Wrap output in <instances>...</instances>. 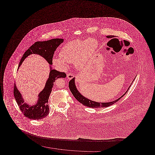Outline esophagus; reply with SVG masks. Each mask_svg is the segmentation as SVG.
I'll return each mask as SVG.
<instances>
[{
  "mask_svg": "<svg viewBox=\"0 0 155 155\" xmlns=\"http://www.w3.org/2000/svg\"><path fill=\"white\" fill-rule=\"evenodd\" d=\"M74 75L71 73H69V74H67V77L68 80H71L73 78H74Z\"/></svg>",
  "mask_w": 155,
  "mask_h": 155,
  "instance_id": "34e87169",
  "label": "esophagus"
}]
</instances>
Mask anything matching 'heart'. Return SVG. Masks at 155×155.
<instances>
[{"label": "heart", "mask_w": 155, "mask_h": 155, "mask_svg": "<svg viewBox=\"0 0 155 155\" xmlns=\"http://www.w3.org/2000/svg\"><path fill=\"white\" fill-rule=\"evenodd\" d=\"M96 42L93 38L88 40H75L64 45L60 56L53 59V63L61 68H66L67 62L74 63L75 67L81 69L96 49Z\"/></svg>", "instance_id": "heart-1"}]
</instances>
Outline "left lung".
Returning <instances> with one entry per match:
<instances>
[{
    "label": "left lung",
    "mask_w": 155,
    "mask_h": 155,
    "mask_svg": "<svg viewBox=\"0 0 155 155\" xmlns=\"http://www.w3.org/2000/svg\"><path fill=\"white\" fill-rule=\"evenodd\" d=\"M107 38H114V35H109L107 36ZM114 38L111 39V40L113 39ZM135 80V78H134ZM134 81V80H133ZM133 83V82H132ZM131 85H130L129 88L127 89V91L125 92V94L121 96L120 97H119L117 100H115L114 101H112L110 102H106V103H101V102H96L95 101H92L91 100H89L88 98L82 96L81 94L80 93V92H78V91L77 90V89L76 88V86L75 85V78H73L72 80H71L69 83H68V86H69V88L70 90L71 91L72 94L73 95L74 97L80 102V103H82V104H84L85 106H87L89 107H92V108H99V107H108L110 106L111 105H112L113 104H114L116 102H117L123 96L125 95V94L128 92V89L130 88V87H131Z\"/></svg>",
    "instance_id": "left-lung-1"
}]
</instances>
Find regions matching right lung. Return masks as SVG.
Segmentation results:
<instances>
[{
  "label": "right lung",
  "instance_id": "right-lung-1",
  "mask_svg": "<svg viewBox=\"0 0 155 155\" xmlns=\"http://www.w3.org/2000/svg\"><path fill=\"white\" fill-rule=\"evenodd\" d=\"M63 42V39H52L46 41H38L30 46L29 49L24 53L19 63L18 67L21 66L22 61L28 56L31 54H37L42 56L52 65L53 56L54 51ZM49 76L46 81L44 89L39 93L37 103L31 106L25 103L22 95L17 88L15 84L14 96L20 109L24 115L31 120H41L46 117L49 113L48 102L49 95L52 92L54 82L59 78H65L66 74L63 72H60L54 69H52L50 66Z\"/></svg>",
  "mask_w": 155,
  "mask_h": 155
}]
</instances>
